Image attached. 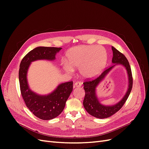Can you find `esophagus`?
<instances>
[{
    "label": "esophagus",
    "mask_w": 149,
    "mask_h": 149,
    "mask_svg": "<svg viewBox=\"0 0 149 149\" xmlns=\"http://www.w3.org/2000/svg\"><path fill=\"white\" fill-rule=\"evenodd\" d=\"M81 85H82L81 83L79 82V81H77V82H76L74 84V88H79L80 86H81Z\"/></svg>",
    "instance_id": "34e87169"
}]
</instances>
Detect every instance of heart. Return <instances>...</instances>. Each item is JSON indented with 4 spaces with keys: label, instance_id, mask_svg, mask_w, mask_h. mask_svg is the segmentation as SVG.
<instances>
[{
    "label": "heart",
    "instance_id": "b5f03b06",
    "mask_svg": "<svg viewBox=\"0 0 149 149\" xmlns=\"http://www.w3.org/2000/svg\"><path fill=\"white\" fill-rule=\"evenodd\" d=\"M65 60L66 71L79 69L83 77L92 78L101 74L106 68L107 54L104 49L99 46H76L66 52Z\"/></svg>",
    "mask_w": 149,
    "mask_h": 149
}]
</instances>
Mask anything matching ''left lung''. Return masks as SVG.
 I'll use <instances>...</instances> for the list:
<instances>
[{"mask_svg":"<svg viewBox=\"0 0 149 149\" xmlns=\"http://www.w3.org/2000/svg\"><path fill=\"white\" fill-rule=\"evenodd\" d=\"M113 56L112 63L114 64L108 68L96 79L86 81L83 83L85 91V96L83 101L84 109L88 113L95 118L99 119L107 118L114 114L120 109L130 93L132 88V76L129 63L126 57L114 47H112ZM120 64L125 67L128 76V88L124 97L118 103L113 105L106 106L101 104L98 101L96 94V88L102 81L104 79L109 71L116 65Z\"/></svg>","mask_w":149,"mask_h":149,"instance_id":"1","label":"left lung"}]
</instances>
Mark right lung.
<instances>
[{"label":"right lung","mask_w":149,"mask_h":149,"mask_svg":"<svg viewBox=\"0 0 149 149\" xmlns=\"http://www.w3.org/2000/svg\"><path fill=\"white\" fill-rule=\"evenodd\" d=\"M62 48L38 47L29 52L22 59L19 73L20 91L25 104L39 119L50 120L56 118L63 111L65 104L73 91V81L61 83L53 92L40 95L31 91L27 81V72L31 62L55 60L56 53Z\"/></svg>","instance_id":"right-lung-1"}]
</instances>
